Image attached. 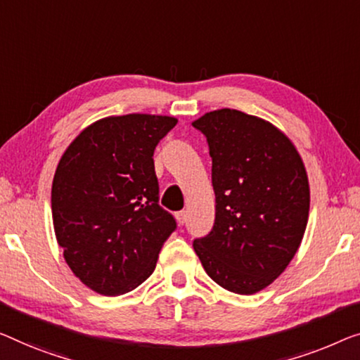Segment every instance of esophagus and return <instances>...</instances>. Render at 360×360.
Listing matches in <instances>:
<instances>
[{
    "mask_svg": "<svg viewBox=\"0 0 360 360\" xmlns=\"http://www.w3.org/2000/svg\"><path fill=\"white\" fill-rule=\"evenodd\" d=\"M176 219H178L179 224H184L187 221V213L186 212H178V213H176Z\"/></svg>",
    "mask_w": 360,
    "mask_h": 360,
    "instance_id": "obj_1",
    "label": "esophagus"
}]
</instances>
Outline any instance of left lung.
Here are the masks:
<instances>
[{
  "label": "left lung",
  "instance_id": "8db88e82",
  "mask_svg": "<svg viewBox=\"0 0 360 360\" xmlns=\"http://www.w3.org/2000/svg\"><path fill=\"white\" fill-rule=\"evenodd\" d=\"M192 126L212 157L214 224L194 240L203 270L236 294H255L286 270L302 243L310 210L305 165L270 121L221 108Z\"/></svg>",
  "mask_w": 360,
  "mask_h": 360
}]
</instances>
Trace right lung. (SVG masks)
I'll return each instance as SVG.
<instances>
[{
  "label": "right lung",
  "instance_id": "1",
  "mask_svg": "<svg viewBox=\"0 0 360 360\" xmlns=\"http://www.w3.org/2000/svg\"><path fill=\"white\" fill-rule=\"evenodd\" d=\"M178 120L106 116L64 150L51 186L58 245L71 271L101 296H120L152 275L176 221L158 205L153 150Z\"/></svg>",
  "mask_w": 360,
  "mask_h": 360
}]
</instances>
